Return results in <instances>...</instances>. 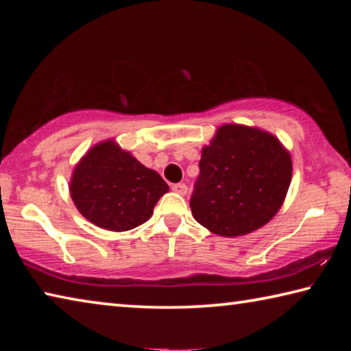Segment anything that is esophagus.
I'll use <instances>...</instances> for the list:
<instances>
[{
	"label": "esophagus",
	"instance_id": "1",
	"mask_svg": "<svg viewBox=\"0 0 351 351\" xmlns=\"http://www.w3.org/2000/svg\"><path fill=\"white\" fill-rule=\"evenodd\" d=\"M171 190H173V192H176V193H180V195H186L187 193V186L184 182L173 184V186H171Z\"/></svg>",
	"mask_w": 351,
	"mask_h": 351
}]
</instances>
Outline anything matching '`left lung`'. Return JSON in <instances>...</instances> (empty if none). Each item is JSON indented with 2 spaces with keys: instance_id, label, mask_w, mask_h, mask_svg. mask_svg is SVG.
Masks as SVG:
<instances>
[{
  "instance_id": "left-lung-1",
  "label": "left lung",
  "mask_w": 351,
  "mask_h": 351,
  "mask_svg": "<svg viewBox=\"0 0 351 351\" xmlns=\"http://www.w3.org/2000/svg\"><path fill=\"white\" fill-rule=\"evenodd\" d=\"M293 162L276 136L228 123L201 152L190 198L193 218L223 237L251 234L272 219L287 197Z\"/></svg>"
}]
</instances>
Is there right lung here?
Wrapping results in <instances>:
<instances>
[{
  "label": "right lung",
  "instance_id": "right-lung-1",
  "mask_svg": "<svg viewBox=\"0 0 351 351\" xmlns=\"http://www.w3.org/2000/svg\"><path fill=\"white\" fill-rule=\"evenodd\" d=\"M69 192L88 221L123 232L152 217L169 186L159 173L110 139L94 145L75 165Z\"/></svg>",
  "mask_w": 351,
  "mask_h": 351
}]
</instances>
